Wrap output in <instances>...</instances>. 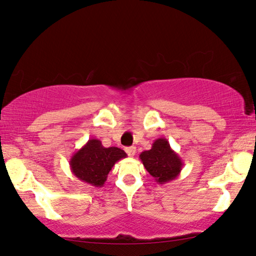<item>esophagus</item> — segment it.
I'll use <instances>...</instances> for the list:
<instances>
[{
	"label": "esophagus",
	"mask_w": 256,
	"mask_h": 256,
	"mask_svg": "<svg viewBox=\"0 0 256 256\" xmlns=\"http://www.w3.org/2000/svg\"><path fill=\"white\" fill-rule=\"evenodd\" d=\"M126 152H127V154L129 155V156H132L135 155V153H136V147L135 146H130V147H126Z\"/></svg>",
	"instance_id": "1"
}]
</instances>
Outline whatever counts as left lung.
<instances>
[{
	"label": "left lung",
	"instance_id": "obj_1",
	"mask_svg": "<svg viewBox=\"0 0 256 256\" xmlns=\"http://www.w3.org/2000/svg\"><path fill=\"white\" fill-rule=\"evenodd\" d=\"M142 165L158 184H165L180 176L183 160L174 152L166 138H158L150 150L140 155Z\"/></svg>",
	"mask_w": 256,
	"mask_h": 256
}]
</instances>
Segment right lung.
I'll return each mask as SVG.
<instances>
[{
    "instance_id": "obj_1",
    "label": "right lung",
    "mask_w": 256,
    "mask_h": 256,
    "mask_svg": "<svg viewBox=\"0 0 256 256\" xmlns=\"http://www.w3.org/2000/svg\"><path fill=\"white\" fill-rule=\"evenodd\" d=\"M124 158H127V154L122 150L118 147L106 148L101 140L91 138L72 156L70 168L78 180L101 188L114 164Z\"/></svg>"
}]
</instances>
